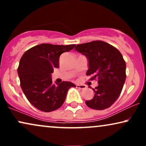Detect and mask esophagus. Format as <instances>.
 Masks as SVG:
<instances>
[{
    "mask_svg": "<svg viewBox=\"0 0 146 146\" xmlns=\"http://www.w3.org/2000/svg\"><path fill=\"white\" fill-rule=\"evenodd\" d=\"M77 88H80V89H84L86 88V86L85 85H82V84H76Z\"/></svg>",
    "mask_w": 146,
    "mask_h": 146,
    "instance_id": "esophagus-1",
    "label": "esophagus"
}]
</instances>
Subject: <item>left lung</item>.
Instances as JSON below:
<instances>
[{
	"label": "left lung",
	"mask_w": 146,
	"mask_h": 146,
	"mask_svg": "<svg viewBox=\"0 0 146 146\" xmlns=\"http://www.w3.org/2000/svg\"><path fill=\"white\" fill-rule=\"evenodd\" d=\"M75 50L86 57L90 80L98 79V86L92 88L94 97L86 104L95 110H104L118 99L125 80L126 65L121 53L103 41H93L76 45Z\"/></svg>",
	"instance_id": "8db88e82"
}]
</instances>
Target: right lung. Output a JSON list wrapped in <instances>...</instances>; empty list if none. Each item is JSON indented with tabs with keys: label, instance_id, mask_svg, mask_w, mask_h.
I'll list each match as a JSON object with an SVG mask.
<instances>
[{
	"label": "right lung",
	"instance_id": "add662e5",
	"mask_svg": "<svg viewBox=\"0 0 146 146\" xmlns=\"http://www.w3.org/2000/svg\"><path fill=\"white\" fill-rule=\"evenodd\" d=\"M75 44H41L23 55L18 68L22 90L31 104L43 112L60 108L68 89L76 86L71 82L53 83L51 73L59 67V58L64 52L73 49Z\"/></svg>",
	"mask_w": 146,
	"mask_h": 146
}]
</instances>
